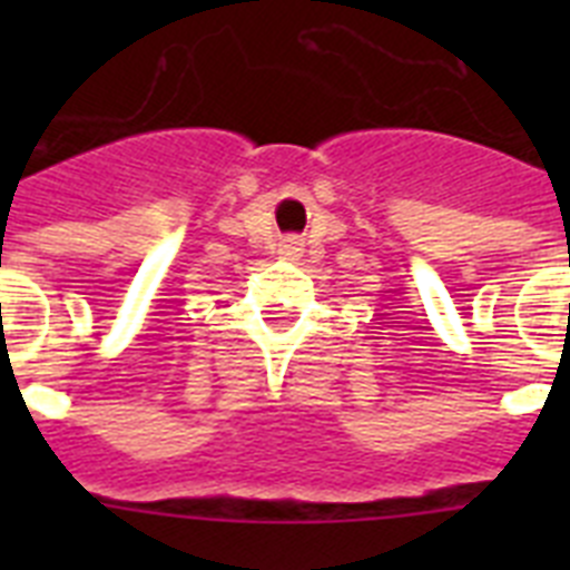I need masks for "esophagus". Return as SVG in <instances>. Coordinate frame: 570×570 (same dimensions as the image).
Returning a JSON list of instances; mask_svg holds the SVG:
<instances>
[{
  "instance_id": "1",
  "label": "esophagus",
  "mask_w": 570,
  "mask_h": 570,
  "mask_svg": "<svg viewBox=\"0 0 570 570\" xmlns=\"http://www.w3.org/2000/svg\"><path fill=\"white\" fill-rule=\"evenodd\" d=\"M299 242H288V245H285V254H299Z\"/></svg>"
}]
</instances>
